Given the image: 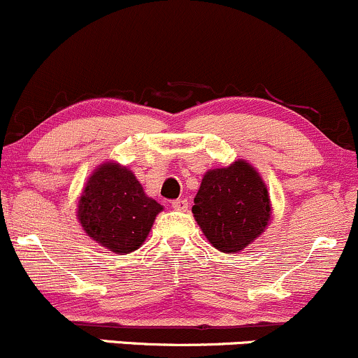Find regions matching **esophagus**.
Returning <instances> with one entry per match:
<instances>
[{"mask_svg": "<svg viewBox=\"0 0 358 358\" xmlns=\"http://www.w3.org/2000/svg\"><path fill=\"white\" fill-rule=\"evenodd\" d=\"M187 206H189V201L184 199V198L172 201V208H174V210H178V211H186Z\"/></svg>", "mask_w": 358, "mask_h": 358, "instance_id": "34e87169", "label": "esophagus"}]
</instances>
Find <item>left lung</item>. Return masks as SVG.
I'll use <instances>...</instances> for the list:
<instances>
[{"label": "left lung", "instance_id": "1", "mask_svg": "<svg viewBox=\"0 0 358 358\" xmlns=\"http://www.w3.org/2000/svg\"><path fill=\"white\" fill-rule=\"evenodd\" d=\"M192 213L213 247L231 254L266 230L271 199L259 172L238 160L204 174Z\"/></svg>", "mask_w": 358, "mask_h": 358}]
</instances>
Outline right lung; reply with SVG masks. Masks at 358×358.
I'll return each instance as SVG.
<instances>
[{
  "instance_id": "right-lung-1",
  "label": "right lung",
  "mask_w": 358,
  "mask_h": 358,
  "mask_svg": "<svg viewBox=\"0 0 358 358\" xmlns=\"http://www.w3.org/2000/svg\"><path fill=\"white\" fill-rule=\"evenodd\" d=\"M160 210L162 206L143 192L134 172L106 162L87 180L78 216L92 240L123 255L145 242Z\"/></svg>"
}]
</instances>
